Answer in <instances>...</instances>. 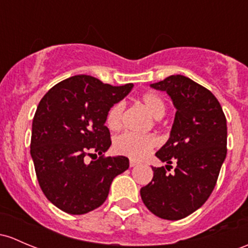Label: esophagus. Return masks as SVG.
Returning <instances> with one entry per match:
<instances>
[{
  "instance_id": "34e87169",
  "label": "esophagus",
  "mask_w": 248,
  "mask_h": 248,
  "mask_svg": "<svg viewBox=\"0 0 248 248\" xmlns=\"http://www.w3.org/2000/svg\"><path fill=\"white\" fill-rule=\"evenodd\" d=\"M137 165H138V161L133 160V159L129 160V166H131V168H134V166H137Z\"/></svg>"
}]
</instances>
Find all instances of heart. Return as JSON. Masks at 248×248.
Masks as SVG:
<instances>
[{
	"label": "heart",
	"mask_w": 248,
	"mask_h": 248,
	"mask_svg": "<svg viewBox=\"0 0 248 248\" xmlns=\"http://www.w3.org/2000/svg\"><path fill=\"white\" fill-rule=\"evenodd\" d=\"M141 103L146 110L155 119H160L166 111V104L163 98L155 93H146L141 96ZM124 104L117 102L109 108L107 113V126L111 131L121 128L124 121ZM158 144L157 138L153 134H137V133L124 132L114 139V151L121 155L132 159L145 158Z\"/></svg>",
	"instance_id": "1"
}]
</instances>
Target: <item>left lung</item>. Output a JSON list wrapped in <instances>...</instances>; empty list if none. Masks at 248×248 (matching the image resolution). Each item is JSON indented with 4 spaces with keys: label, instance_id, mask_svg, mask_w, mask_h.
<instances>
[{
    "label": "left lung",
    "instance_id": "obj_1",
    "mask_svg": "<svg viewBox=\"0 0 248 248\" xmlns=\"http://www.w3.org/2000/svg\"><path fill=\"white\" fill-rule=\"evenodd\" d=\"M166 91L176 107L168 142L155 153L166 168H152L153 178L140 190L151 213L165 220H181L209 199L227 155V122L212 91L182 75L151 84ZM172 161L175 172L166 170Z\"/></svg>",
    "mask_w": 248,
    "mask_h": 248
}]
</instances>
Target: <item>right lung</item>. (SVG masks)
I'll list each match as a JSON object with an SVG mask.
<instances>
[{"instance_id": "1", "label": "right lung", "mask_w": 248, "mask_h": 248, "mask_svg": "<svg viewBox=\"0 0 248 248\" xmlns=\"http://www.w3.org/2000/svg\"><path fill=\"white\" fill-rule=\"evenodd\" d=\"M132 88L77 75L52 87L39 102L31 155L44 195L62 212L82 215L102 205L113 179L129 168L124 155H104L111 145L104 124L109 108ZM97 154L96 161L85 163V155Z\"/></svg>"}]
</instances>
